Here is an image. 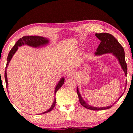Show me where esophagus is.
I'll return each mask as SVG.
<instances>
[{"mask_svg": "<svg viewBox=\"0 0 133 133\" xmlns=\"http://www.w3.org/2000/svg\"><path fill=\"white\" fill-rule=\"evenodd\" d=\"M75 72L74 71H69V72L67 74V76H68V77H74V76L75 75Z\"/></svg>", "mask_w": 133, "mask_h": 133, "instance_id": "1", "label": "esophagus"}]
</instances>
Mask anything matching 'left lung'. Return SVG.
Segmentation results:
<instances>
[{"instance_id": "1", "label": "left lung", "mask_w": 133, "mask_h": 133, "mask_svg": "<svg viewBox=\"0 0 133 133\" xmlns=\"http://www.w3.org/2000/svg\"><path fill=\"white\" fill-rule=\"evenodd\" d=\"M95 35L96 36L97 38L100 41H101V42H100L99 46L97 49V51L95 52V55L99 56L105 54H112V55H114L115 57L118 59L121 68L123 69V71L124 72L125 77H127V66L125 59L124 50L123 46L119 44L118 41H117L112 35L108 33L95 34ZM125 84H127V81H126ZM125 88L126 87H125L124 90H125ZM77 92L78 94L80 103H81L82 106L84 107L85 108H87V109L97 111L109 109V108L111 107L112 105H114V104L120 98L122 95H123V94L112 105L107 107H104L99 108L95 107L89 105L88 103H87L86 102L84 101V99L82 98L81 94H80L78 87L77 88Z\"/></svg>"}]
</instances>
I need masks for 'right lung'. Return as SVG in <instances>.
<instances>
[{"label":"right lung","instance_id":"1","mask_svg":"<svg viewBox=\"0 0 133 133\" xmlns=\"http://www.w3.org/2000/svg\"><path fill=\"white\" fill-rule=\"evenodd\" d=\"M49 39H47L46 38H44L42 36H23L22 38H20L15 43V45L10 50V52H9L8 58H7V63H6V66L5 70V81H6V88H8V78H7V68L8 66V65L9 64L10 60L12 59V58L14 56L15 52L17 51V50L18 49V47H20L22 45H28L29 46H32L33 48H40L41 46H45L49 43ZM65 82V78L64 77L61 78L60 79L59 81L58 82V84H56L55 88V96L56 94V92H57V91L61 87L63 84H64ZM55 103H56V98H54V100L53 103H52L51 107L49 108V109L46 110V111L41 113L39 114H43L45 113H47L51 111L52 110V109L55 107Z\"/></svg>","mask_w":133,"mask_h":133}]
</instances>
